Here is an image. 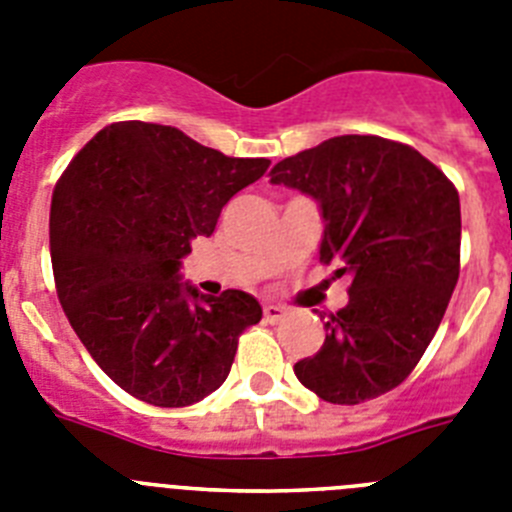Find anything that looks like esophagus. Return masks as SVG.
<instances>
[{
	"label": "esophagus",
	"mask_w": 512,
	"mask_h": 512,
	"mask_svg": "<svg viewBox=\"0 0 512 512\" xmlns=\"http://www.w3.org/2000/svg\"><path fill=\"white\" fill-rule=\"evenodd\" d=\"M287 318V310H284V307H279V305H264V320L266 323H279V320H284Z\"/></svg>",
	"instance_id": "esophagus-1"
}]
</instances>
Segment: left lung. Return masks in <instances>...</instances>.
<instances>
[{
  "label": "left lung",
  "mask_w": 512,
  "mask_h": 512,
  "mask_svg": "<svg viewBox=\"0 0 512 512\" xmlns=\"http://www.w3.org/2000/svg\"><path fill=\"white\" fill-rule=\"evenodd\" d=\"M271 182L320 202V264L351 274L325 343L295 364L307 390L359 405L410 377L459 279L461 210L451 179L408 143L338 135L279 161Z\"/></svg>",
  "instance_id": "obj_1"
}]
</instances>
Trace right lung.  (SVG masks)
<instances>
[{"mask_svg": "<svg viewBox=\"0 0 512 512\" xmlns=\"http://www.w3.org/2000/svg\"><path fill=\"white\" fill-rule=\"evenodd\" d=\"M269 158H233L171 125L125 120L81 148L51 200V264L63 312L102 372L156 408H184L228 379L261 320L241 289L205 297L176 277Z\"/></svg>", "mask_w": 512, "mask_h": 512, "instance_id": "1", "label": "right lung"}]
</instances>
